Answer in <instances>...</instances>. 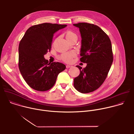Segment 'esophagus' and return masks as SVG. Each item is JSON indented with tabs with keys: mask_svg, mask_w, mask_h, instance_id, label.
I'll list each match as a JSON object with an SVG mask.
<instances>
[{
	"mask_svg": "<svg viewBox=\"0 0 134 134\" xmlns=\"http://www.w3.org/2000/svg\"><path fill=\"white\" fill-rule=\"evenodd\" d=\"M72 67V66H71V65H66V68H70V67Z\"/></svg>",
	"mask_w": 134,
	"mask_h": 134,
	"instance_id": "esophagus-1",
	"label": "esophagus"
}]
</instances>
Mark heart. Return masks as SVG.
Returning a JSON list of instances; mask_svg holds the SVG:
<instances>
[{
  "label": "heart",
  "mask_w": 134,
  "mask_h": 134,
  "mask_svg": "<svg viewBox=\"0 0 134 134\" xmlns=\"http://www.w3.org/2000/svg\"><path fill=\"white\" fill-rule=\"evenodd\" d=\"M77 36L75 34L74 32L69 31L67 32L66 34V37L67 40L71 39L74 36ZM76 55V53L74 52H66L63 53L61 56H60V58L62 59L64 62L69 63H71L72 60V58Z\"/></svg>",
  "instance_id": "obj_1"
}]
</instances>
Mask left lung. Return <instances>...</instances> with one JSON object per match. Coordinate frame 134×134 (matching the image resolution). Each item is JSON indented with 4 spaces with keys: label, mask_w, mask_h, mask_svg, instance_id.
Instances as JSON below:
<instances>
[{
    "label": "left lung",
    "mask_w": 134,
    "mask_h": 134,
    "mask_svg": "<svg viewBox=\"0 0 134 134\" xmlns=\"http://www.w3.org/2000/svg\"><path fill=\"white\" fill-rule=\"evenodd\" d=\"M79 28L81 40V62L86 63L74 79V86L79 92L87 93L97 90L104 82L113 62L111 41L98 26L87 23L74 24Z\"/></svg>",
    "instance_id": "1"
}]
</instances>
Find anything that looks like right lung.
<instances>
[{
	"label": "right lung",
	"instance_id": "right-lung-1",
	"mask_svg": "<svg viewBox=\"0 0 134 134\" xmlns=\"http://www.w3.org/2000/svg\"><path fill=\"white\" fill-rule=\"evenodd\" d=\"M67 26L51 23L33 25L27 29L19 44L18 67L26 83L33 89L46 91L55 83L58 74L66 66L59 62L51 64L44 55L51 48L54 34Z\"/></svg>",
	"mask_w": 134,
	"mask_h": 134
}]
</instances>
